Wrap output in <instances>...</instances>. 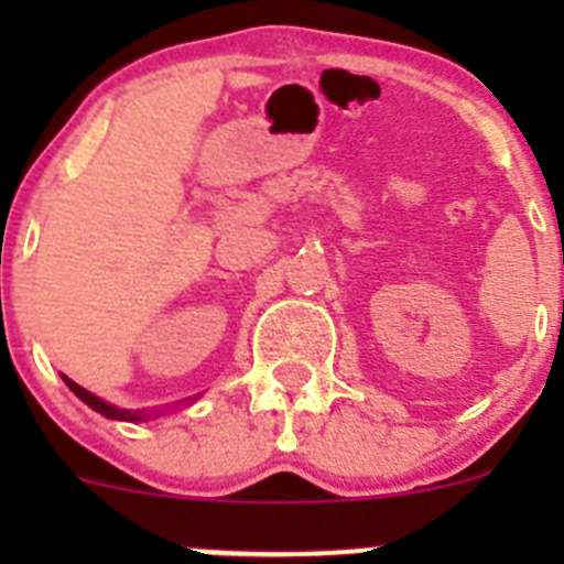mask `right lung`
<instances>
[{"label":"right lung","instance_id":"obj_1","mask_svg":"<svg viewBox=\"0 0 564 564\" xmlns=\"http://www.w3.org/2000/svg\"><path fill=\"white\" fill-rule=\"evenodd\" d=\"M62 379H65L67 388L76 392V395L82 398V401L87 403V406H93L95 412L106 414V417H111V420H130V423H133V420H144V412H130V409H117V406H111V403L100 401V398L93 395V392H89V390L78 388V384L70 382V379H67V377H62Z\"/></svg>","mask_w":564,"mask_h":564}]
</instances>
